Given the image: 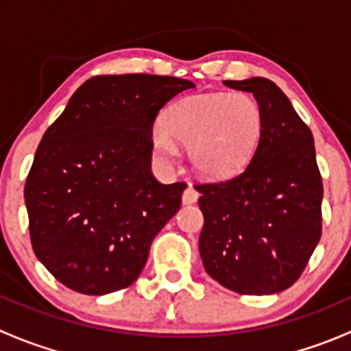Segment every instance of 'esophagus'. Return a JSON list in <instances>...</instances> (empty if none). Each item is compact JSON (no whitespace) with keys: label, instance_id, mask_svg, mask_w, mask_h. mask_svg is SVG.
Wrapping results in <instances>:
<instances>
[{"label":"esophagus","instance_id":"esophagus-1","mask_svg":"<svg viewBox=\"0 0 351 351\" xmlns=\"http://www.w3.org/2000/svg\"><path fill=\"white\" fill-rule=\"evenodd\" d=\"M198 200V192L195 189H193L192 185L190 186H186V190L185 192H183V195H182V202L185 205H192V204H195V202Z\"/></svg>","mask_w":351,"mask_h":351}]
</instances>
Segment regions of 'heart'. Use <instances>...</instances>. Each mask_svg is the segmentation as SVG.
I'll use <instances>...</instances> for the list:
<instances>
[{
	"label": "heart",
	"instance_id": "obj_1",
	"mask_svg": "<svg viewBox=\"0 0 351 351\" xmlns=\"http://www.w3.org/2000/svg\"><path fill=\"white\" fill-rule=\"evenodd\" d=\"M153 132L154 154L171 162L178 156L175 138L189 146V158L200 175L231 178L250 162L260 144L263 113L246 93L193 95L173 104Z\"/></svg>",
	"mask_w": 351,
	"mask_h": 351
}]
</instances>
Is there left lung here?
Here are the masks:
<instances>
[{"mask_svg": "<svg viewBox=\"0 0 351 351\" xmlns=\"http://www.w3.org/2000/svg\"><path fill=\"white\" fill-rule=\"evenodd\" d=\"M224 84L253 93L263 130L238 176L195 186L200 256L205 271L232 292L277 293L295 284L321 238L323 180L313 132L274 81Z\"/></svg>", "mask_w": 351, "mask_h": 351, "instance_id": "obj_1", "label": "left lung"}]
</instances>
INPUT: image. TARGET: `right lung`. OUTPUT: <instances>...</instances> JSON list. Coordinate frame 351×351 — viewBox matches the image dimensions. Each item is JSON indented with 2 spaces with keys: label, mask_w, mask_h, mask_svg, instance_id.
I'll use <instances>...</instances> for the list:
<instances>
[{
  "label": "right lung",
  "mask_w": 351,
  "mask_h": 351,
  "mask_svg": "<svg viewBox=\"0 0 351 351\" xmlns=\"http://www.w3.org/2000/svg\"><path fill=\"white\" fill-rule=\"evenodd\" d=\"M189 80L95 76L45 130L25 183L32 247L67 289L105 295L137 280L178 212L183 182L151 173L153 123Z\"/></svg>",
  "instance_id": "1"
}]
</instances>
